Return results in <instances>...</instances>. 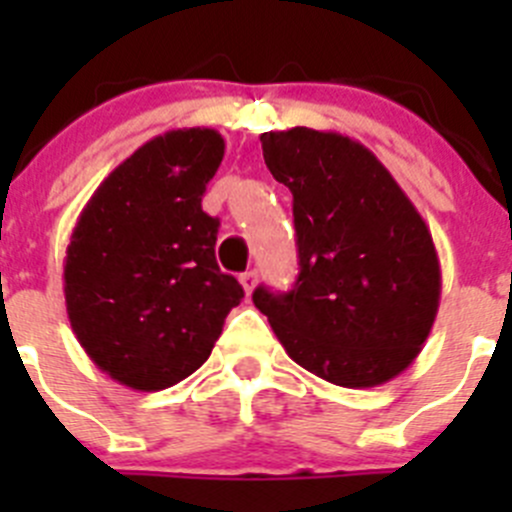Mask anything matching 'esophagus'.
<instances>
[{"label":"esophagus","instance_id":"esophagus-1","mask_svg":"<svg viewBox=\"0 0 512 512\" xmlns=\"http://www.w3.org/2000/svg\"><path fill=\"white\" fill-rule=\"evenodd\" d=\"M256 271H243L241 274V284H243V289H246V295H251L253 292V287H256Z\"/></svg>","mask_w":512,"mask_h":512}]
</instances>
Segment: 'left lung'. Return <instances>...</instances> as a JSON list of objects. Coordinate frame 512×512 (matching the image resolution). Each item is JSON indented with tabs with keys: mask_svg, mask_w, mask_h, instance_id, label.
I'll list each match as a JSON object with an SVG mask.
<instances>
[{
	"mask_svg": "<svg viewBox=\"0 0 512 512\" xmlns=\"http://www.w3.org/2000/svg\"><path fill=\"white\" fill-rule=\"evenodd\" d=\"M271 176L292 192L300 274L253 305L302 369L364 390L405 372L431 333L441 264L431 230L359 140L330 130L261 133Z\"/></svg>",
	"mask_w": 512,
	"mask_h": 512,
	"instance_id": "obj_1",
	"label": "left lung"
}]
</instances>
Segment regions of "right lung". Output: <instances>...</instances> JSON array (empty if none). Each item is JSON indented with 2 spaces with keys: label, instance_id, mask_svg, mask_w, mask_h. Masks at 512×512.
Masks as SVG:
<instances>
[{
  "label": "right lung",
  "instance_id": "add662e5",
  "mask_svg": "<svg viewBox=\"0 0 512 512\" xmlns=\"http://www.w3.org/2000/svg\"><path fill=\"white\" fill-rule=\"evenodd\" d=\"M223 135H156L81 210L63 261L71 330L89 359L130 390L156 392L197 372L243 287L215 261L220 220L202 194Z\"/></svg>",
  "mask_w": 512,
  "mask_h": 512
}]
</instances>
